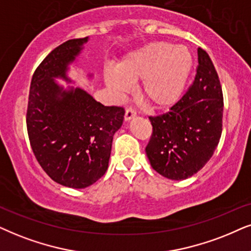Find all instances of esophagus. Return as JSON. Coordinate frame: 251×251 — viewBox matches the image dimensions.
Wrapping results in <instances>:
<instances>
[{
    "label": "esophagus",
    "instance_id": "obj_1",
    "mask_svg": "<svg viewBox=\"0 0 251 251\" xmlns=\"http://www.w3.org/2000/svg\"><path fill=\"white\" fill-rule=\"evenodd\" d=\"M136 116V112L132 107H127L125 111V120H131L132 118H134Z\"/></svg>",
    "mask_w": 251,
    "mask_h": 251
}]
</instances>
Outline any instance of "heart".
I'll list each match as a JSON object with an SVG mask.
<instances>
[{
	"label": "heart",
	"instance_id": "b5f03b06",
	"mask_svg": "<svg viewBox=\"0 0 251 251\" xmlns=\"http://www.w3.org/2000/svg\"><path fill=\"white\" fill-rule=\"evenodd\" d=\"M193 59L188 49L167 41H154L133 50L117 65L107 68L105 82L117 96L140 82V96L154 109L174 105L183 95L191 74Z\"/></svg>",
	"mask_w": 251,
	"mask_h": 251
}]
</instances>
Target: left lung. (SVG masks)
I'll list each match as a JSON object with an SVG mask.
<instances>
[{"instance_id": "obj_1", "label": "left lung", "mask_w": 251, "mask_h": 251, "mask_svg": "<svg viewBox=\"0 0 251 251\" xmlns=\"http://www.w3.org/2000/svg\"><path fill=\"white\" fill-rule=\"evenodd\" d=\"M224 96L207 53L198 49V67L188 93L168 112L149 117L153 133L146 154L155 171L169 179H186L213 155L223 132Z\"/></svg>"}]
</instances>
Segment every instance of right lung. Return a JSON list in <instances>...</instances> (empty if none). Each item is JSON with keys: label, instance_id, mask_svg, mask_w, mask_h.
Here are the masks:
<instances>
[{"label": "right lung", "instance_id": "right-lung-1", "mask_svg": "<svg viewBox=\"0 0 251 251\" xmlns=\"http://www.w3.org/2000/svg\"><path fill=\"white\" fill-rule=\"evenodd\" d=\"M88 39L66 41L41 61L31 80L26 112L37 161L54 182L73 189L87 188L105 174L125 115L123 107L105 106L83 89H65L55 81L71 82L68 66Z\"/></svg>", "mask_w": 251, "mask_h": 251}]
</instances>
